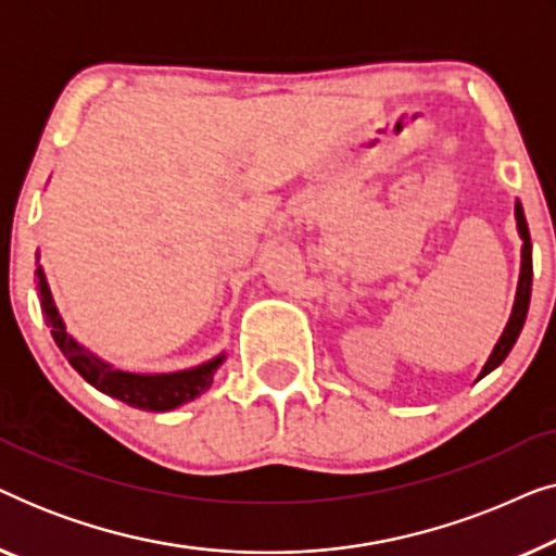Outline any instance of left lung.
I'll list each match as a JSON object with an SVG mask.
<instances>
[{"label":"left lung","instance_id":"left-lung-1","mask_svg":"<svg viewBox=\"0 0 556 556\" xmlns=\"http://www.w3.org/2000/svg\"><path fill=\"white\" fill-rule=\"evenodd\" d=\"M514 217H516V230H519V238H521L519 283H516V295H514L511 316H508L504 331H501L496 346H493L491 356H489V359H485V364H483V369H481V375H478V379H483L485 375H491V371L496 369L498 364L506 359L508 352H511L514 344H516V339H519V333H521V329H523V321H527V314H529L531 278H534V268H531V238H529V225H527V217H523V207H521L519 200H516V204H514ZM478 379H476V382H478Z\"/></svg>","mask_w":556,"mask_h":556}]
</instances>
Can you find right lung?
<instances>
[{"label": "right lung", "mask_w": 556, "mask_h": 556, "mask_svg": "<svg viewBox=\"0 0 556 556\" xmlns=\"http://www.w3.org/2000/svg\"><path fill=\"white\" fill-rule=\"evenodd\" d=\"M37 299H40V308L45 321L50 326L55 346L63 352L67 364L86 379L90 387L98 392L109 394L113 400L126 402L128 407L147 409V413H166L185 402H192L200 397L204 390H210L212 379L219 364L227 359L225 352H219L212 359L197 364V367L179 369V371H159V375H141V371H126L116 369L111 362L101 359V356L83 346L78 339L67 331L65 318L60 314L55 299H52L48 276L40 263V250H37Z\"/></svg>", "instance_id": "add662e5"}]
</instances>
